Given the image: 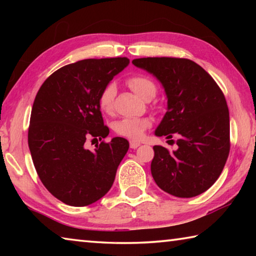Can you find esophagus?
Returning <instances> with one entry per match:
<instances>
[{"label": "esophagus", "mask_w": 256, "mask_h": 256, "mask_svg": "<svg viewBox=\"0 0 256 256\" xmlns=\"http://www.w3.org/2000/svg\"><path fill=\"white\" fill-rule=\"evenodd\" d=\"M130 146H131V149H136L138 146H140V142L134 141V140L130 141Z\"/></svg>", "instance_id": "34e87169"}]
</instances>
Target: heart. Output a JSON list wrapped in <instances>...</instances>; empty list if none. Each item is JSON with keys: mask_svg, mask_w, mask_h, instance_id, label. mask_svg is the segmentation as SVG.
<instances>
[{"mask_svg": "<svg viewBox=\"0 0 256 256\" xmlns=\"http://www.w3.org/2000/svg\"><path fill=\"white\" fill-rule=\"evenodd\" d=\"M128 84L138 97L146 99L154 97L157 92L156 84L152 80L144 76H133L128 79ZM116 94V86L114 84H108L99 94L98 104L104 112H110L112 110V102ZM150 126V120L146 118H126L115 122L114 131L128 138H140L146 128Z\"/></svg>", "mask_w": 256, "mask_h": 256, "instance_id": "b5f03b06", "label": "heart"}]
</instances>
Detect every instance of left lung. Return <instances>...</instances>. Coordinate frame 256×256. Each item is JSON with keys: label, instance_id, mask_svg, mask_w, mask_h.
<instances>
[{"label": "left lung", "instance_id": "8db88e82", "mask_svg": "<svg viewBox=\"0 0 256 256\" xmlns=\"http://www.w3.org/2000/svg\"><path fill=\"white\" fill-rule=\"evenodd\" d=\"M132 63L152 74L166 94L167 112L154 134L180 138L172 152L154 146L156 184L177 198L200 196L218 180L230 149L222 92L204 68L188 58H144Z\"/></svg>", "mask_w": 256, "mask_h": 256}]
</instances>
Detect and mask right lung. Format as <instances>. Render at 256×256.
I'll use <instances>...</instances> for the list:
<instances>
[{
  "label": "right lung",
  "mask_w": 256,
  "mask_h": 256,
  "mask_svg": "<svg viewBox=\"0 0 256 256\" xmlns=\"http://www.w3.org/2000/svg\"><path fill=\"white\" fill-rule=\"evenodd\" d=\"M128 63L126 58L78 60L55 71L38 90L28 131L30 154L42 183L66 204H92L114 183L128 141L116 136L94 151L84 142L110 133L99 94Z\"/></svg>",
  "instance_id": "add662e5"
}]
</instances>
